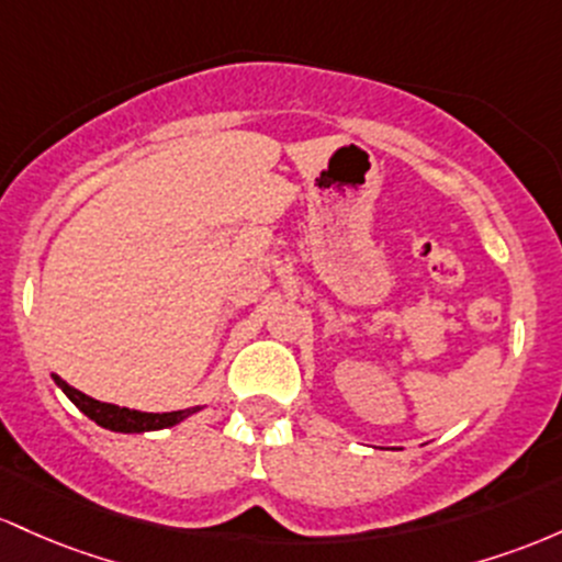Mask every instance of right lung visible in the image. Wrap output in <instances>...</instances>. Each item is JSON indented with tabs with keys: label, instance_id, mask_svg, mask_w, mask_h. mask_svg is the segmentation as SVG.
I'll use <instances>...</instances> for the list:
<instances>
[{
	"label": "right lung",
	"instance_id": "right-lung-1",
	"mask_svg": "<svg viewBox=\"0 0 562 562\" xmlns=\"http://www.w3.org/2000/svg\"><path fill=\"white\" fill-rule=\"evenodd\" d=\"M53 380L63 393L68 395V401L79 408L85 417H90L94 425L105 427L111 432H150V430H164V427H175L180 425L182 419L193 417V414L201 412V406L193 408H182V412H167V414H148V412H137V408H124L116 406V403H103L94 401L90 395H85L81 390L71 387L66 380H60L58 374H53Z\"/></svg>",
	"mask_w": 562,
	"mask_h": 562
}]
</instances>
